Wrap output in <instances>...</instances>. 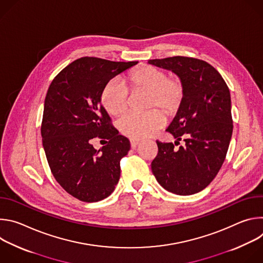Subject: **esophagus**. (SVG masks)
Segmentation results:
<instances>
[{
    "mask_svg": "<svg viewBox=\"0 0 263 263\" xmlns=\"http://www.w3.org/2000/svg\"><path fill=\"white\" fill-rule=\"evenodd\" d=\"M130 143H131V147H136L139 143H140V140L139 139H133V138H131L130 139Z\"/></svg>",
    "mask_w": 263,
    "mask_h": 263,
    "instance_id": "obj_1",
    "label": "esophagus"
}]
</instances>
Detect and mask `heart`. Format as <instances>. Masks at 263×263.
I'll list each match as a JSON object with an SVG mask.
<instances>
[{
	"label": "heart",
	"instance_id": "b5f03b06",
	"mask_svg": "<svg viewBox=\"0 0 263 263\" xmlns=\"http://www.w3.org/2000/svg\"><path fill=\"white\" fill-rule=\"evenodd\" d=\"M127 82L133 93H146L147 110L157 108L166 117H174L183 103L185 96L183 81L179 77L168 78V74L158 67L139 66L129 73ZM129 90L120 79L109 81L101 92L103 107L114 117L125 114L129 106ZM157 110L124 117L118 125L120 132L133 139L153 135L165 122L162 114Z\"/></svg>",
	"mask_w": 263,
	"mask_h": 263
}]
</instances>
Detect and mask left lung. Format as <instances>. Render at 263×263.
<instances>
[{
  "label": "left lung",
  "instance_id": "obj_1",
  "mask_svg": "<svg viewBox=\"0 0 263 263\" xmlns=\"http://www.w3.org/2000/svg\"><path fill=\"white\" fill-rule=\"evenodd\" d=\"M147 63L173 71L185 86L183 103L166 129L175 144L156 141L152 172L170 193L197 194L215 178L227 155L233 131L229 88L219 72L200 59L175 56ZM181 140L184 144L176 149Z\"/></svg>",
  "mask_w": 263,
  "mask_h": 263
}]
</instances>
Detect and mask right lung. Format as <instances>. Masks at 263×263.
<instances>
[{
	"label": "right lung",
	"mask_w": 263,
	"mask_h": 263,
	"mask_svg": "<svg viewBox=\"0 0 263 263\" xmlns=\"http://www.w3.org/2000/svg\"><path fill=\"white\" fill-rule=\"evenodd\" d=\"M137 63L83 57L64 67L48 89L42 124L47 160L62 189L80 201L104 200L119 183L120 161L130 141L112 127L101 92L112 78ZM96 137L108 143L96 150L91 143Z\"/></svg>",
	"instance_id": "right-lung-1"
}]
</instances>
